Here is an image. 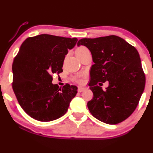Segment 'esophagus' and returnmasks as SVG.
Instances as JSON below:
<instances>
[{
	"label": "esophagus",
	"instance_id": "obj_1",
	"mask_svg": "<svg viewBox=\"0 0 153 153\" xmlns=\"http://www.w3.org/2000/svg\"><path fill=\"white\" fill-rule=\"evenodd\" d=\"M85 89H86V88H84V87H79L78 89V91L79 92V93H81V92L85 91Z\"/></svg>",
	"mask_w": 153,
	"mask_h": 153
}]
</instances>
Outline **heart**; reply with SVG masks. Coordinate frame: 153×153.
<instances>
[{
    "instance_id": "heart-1",
    "label": "heart",
    "mask_w": 153,
    "mask_h": 153,
    "mask_svg": "<svg viewBox=\"0 0 153 153\" xmlns=\"http://www.w3.org/2000/svg\"><path fill=\"white\" fill-rule=\"evenodd\" d=\"M87 48H86L85 47H83V46H81V47H79L78 48H77V50H76V51H75V54L76 55H78V54H80V53H83L84 51H87ZM83 76V75H77V76H75V78H74V80H76L77 82H82V77Z\"/></svg>"
}]
</instances>
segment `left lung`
Instances as JSON below:
<instances>
[{
	"label": "left lung",
	"mask_w": 153,
	"mask_h": 153,
	"mask_svg": "<svg viewBox=\"0 0 153 153\" xmlns=\"http://www.w3.org/2000/svg\"><path fill=\"white\" fill-rule=\"evenodd\" d=\"M80 45L90 50L94 62L89 83L93 93L88 102L90 112L107 124L123 122L135 110L144 91L145 76L138 52L116 36L82 38ZM105 81L109 85L103 91L97 83Z\"/></svg>",
	"instance_id": "8db88e82"
}]
</instances>
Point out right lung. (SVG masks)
<instances>
[{
    "instance_id": "obj_1",
    "label": "right lung",
    "mask_w": 153,
    "mask_h": 153,
    "mask_svg": "<svg viewBox=\"0 0 153 153\" xmlns=\"http://www.w3.org/2000/svg\"><path fill=\"white\" fill-rule=\"evenodd\" d=\"M77 41L76 38L42 34L22 43L12 66L13 89L29 116L49 122L66 113L78 88L69 84L59 88L52 83V75L62 73L65 55Z\"/></svg>"
}]
</instances>
